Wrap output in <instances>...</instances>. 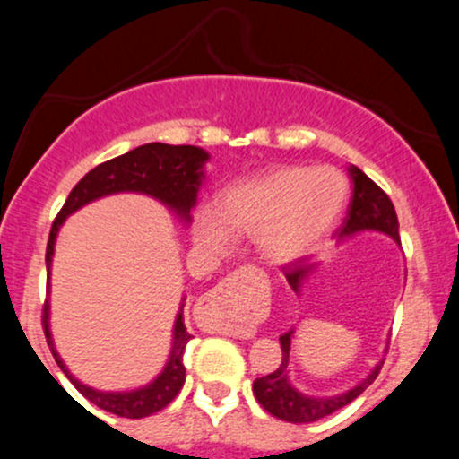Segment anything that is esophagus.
Wrapping results in <instances>:
<instances>
[{
    "instance_id": "34e87169",
    "label": "esophagus",
    "mask_w": 459,
    "mask_h": 459,
    "mask_svg": "<svg viewBox=\"0 0 459 459\" xmlns=\"http://www.w3.org/2000/svg\"><path fill=\"white\" fill-rule=\"evenodd\" d=\"M237 282H239V281H237V276L224 278V281L220 282L218 287H213L212 291L207 293V296L200 299V307H203V308H215L218 304H222V299L226 296H230V291H235ZM220 325H224V330H235V328H239V321H237L230 313H226V315H222V319H220Z\"/></svg>"
}]
</instances>
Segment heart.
<instances>
[{
	"label": "heart",
	"instance_id": "heart-1",
	"mask_svg": "<svg viewBox=\"0 0 459 459\" xmlns=\"http://www.w3.org/2000/svg\"><path fill=\"white\" fill-rule=\"evenodd\" d=\"M347 196V183L334 168H278L226 187L213 213L194 220V241L222 252L230 235H259L270 261L299 259L328 235Z\"/></svg>",
	"mask_w": 459,
	"mask_h": 459
}]
</instances>
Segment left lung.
Wrapping results in <instances>:
<instances>
[{"mask_svg": "<svg viewBox=\"0 0 459 459\" xmlns=\"http://www.w3.org/2000/svg\"><path fill=\"white\" fill-rule=\"evenodd\" d=\"M351 181H354V192H351L350 207H347V218L343 224L336 229V237L343 239L358 233V230H382V233L391 235L394 241H399V222L397 213L391 198L386 196V192L373 183L360 168L351 166L350 168ZM313 270V263H307V259H296L287 265H282V273L287 278L289 287L293 291H299L302 281L308 276V272ZM291 336L293 330L284 332L281 336V347H282V362L278 365L276 371L267 373V376L256 377L252 384V391H255L256 402L267 410L276 419L287 420V423H313V420L324 419L336 410H341L343 405L351 403L365 388L377 377L380 373V365L371 371V376L365 382H360L358 386L351 388L343 394H336V397H307V394L298 393L296 388L289 384V350H291Z\"/></svg>", "mask_w": 459, "mask_h": 459, "instance_id": "1", "label": "left lung"}]
</instances>
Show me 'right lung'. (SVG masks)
I'll list each match as a JSON object with an SVG mask.
<instances>
[{"mask_svg": "<svg viewBox=\"0 0 459 459\" xmlns=\"http://www.w3.org/2000/svg\"><path fill=\"white\" fill-rule=\"evenodd\" d=\"M209 160V155L198 146H172L161 144V142H152V144L138 146V149L125 152V155L114 157V160L99 163L92 168L82 181L68 194L65 207L56 215L54 224H51L49 241H47V272L51 270V256H54V244L56 235L60 230L62 222L66 215L77 212L86 203L94 198L108 196V194L116 192H142L149 196L160 198L163 204L172 207L181 218L189 220V209L196 204V194L200 187V178H203V163ZM43 330L47 336V345H49L51 354H54L57 367L65 371V376L73 382L88 402L125 419H144L160 410L166 408L172 399L177 397L178 391L183 388L186 382V365H183V354L186 347L192 339L187 334L186 324H183V313H178L175 324V345H172L170 360H168L166 368L155 382L149 386L138 388L131 393H99L94 388H88L86 384L68 373L65 362L57 356L54 341H51L49 332V302L45 299L43 304Z\"/></svg>", "mask_w": 459, "mask_h": 459, "instance_id": "obj_1", "label": "right lung"}]
</instances>
